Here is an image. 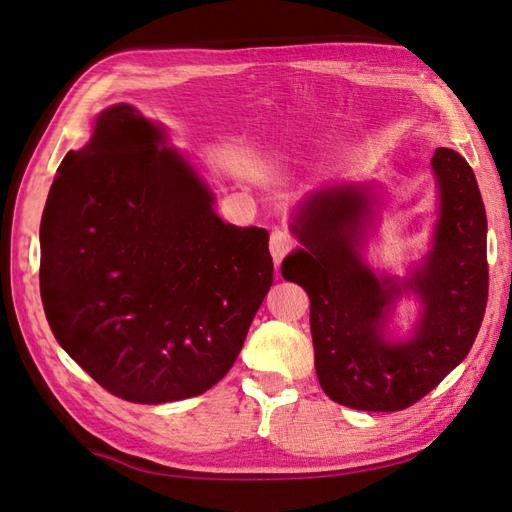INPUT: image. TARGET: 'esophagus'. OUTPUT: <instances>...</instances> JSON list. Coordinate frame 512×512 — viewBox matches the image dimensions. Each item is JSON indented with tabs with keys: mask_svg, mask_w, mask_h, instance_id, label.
Segmentation results:
<instances>
[{
	"mask_svg": "<svg viewBox=\"0 0 512 512\" xmlns=\"http://www.w3.org/2000/svg\"><path fill=\"white\" fill-rule=\"evenodd\" d=\"M294 248V238L285 229H274L270 235V255L274 264H281L285 255Z\"/></svg>",
	"mask_w": 512,
	"mask_h": 512,
	"instance_id": "1",
	"label": "esophagus"
}]
</instances>
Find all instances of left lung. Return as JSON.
<instances>
[{
  "label": "left lung",
  "mask_w": 512,
  "mask_h": 512,
  "mask_svg": "<svg viewBox=\"0 0 512 512\" xmlns=\"http://www.w3.org/2000/svg\"><path fill=\"white\" fill-rule=\"evenodd\" d=\"M439 194L432 246L402 281L363 259L381 194L372 183H337L298 205L303 244L283 279L305 287L316 374L326 396L357 411H402L424 398L474 346L487 309V212L474 170L439 147L430 160ZM411 291L423 311L406 340L388 335L392 307Z\"/></svg>",
  "instance_id": "8db88e82"
}]
</instances>
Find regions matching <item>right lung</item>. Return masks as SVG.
<instances>
[{
	"instance_id": "1",
	"label": "right lung",
	"mask_w": 512,
	"mask_h": 512,
	"mask_svg": "<svg viewBox=\"0 0 512 512\" xmlns=\"http://www.w3.org/2000/svg\"><path fill=\"white\" fill-rule=\"evenodd\" d=\"M168 134L129 103L69 151L41 220V296L58 344L114 396H201L238 359L272 285L268 231L227 225Z\"/></svg>"
}]
</instances>
